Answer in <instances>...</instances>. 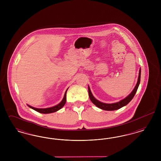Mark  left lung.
Returning a JSON list of instances; mask_svg holds the SVG:
<instances>
[{
  "label": "left lung",
  "mask_w": 161,
  "mask_h": 161,
  "mask_svg": "<svg viewBox=\"0 0 161 161\" xmlns=\"http://www.w3.org/2000/svg\"><path fill=\"white\" fill-rule=\"evenodd\" d=\"M141 70L140 68L139 72L138 81H137V83L136 84L135 88L133 89V90L131 91L130 94L127 97L124 98L123 100L119 101V102H116L115 103H111V104H107V103L101 102L100 101L97 100L93 97V95H92V92L91 91L90 87L88 86V92H89V96L90 100L97 107L100 108L102 110H110V111L115 110H118L121 107L126 106L127 104H128L130 103V101L133 99V98L134 97L135 93H136V91L138 90L139 85L140 84V80H141Z\"/></svg>",
  "instance_id": "8db88e82"
}]
</instances>
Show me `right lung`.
Segmentation results:
<instances>
[{"mask_svg": "<svg viewBox=\"0 0 161 161\" xmlns=\"http://www.w3.org/2000/svg\"><path fill=\"white\" fill-rule=\"evenodd\" d=\"M68 89V88L67 89V90L66 91V92L64 93V97H63V100H61V102L59 104H58L57 105L53 106V107L44 108H36V107H32V106L28 105V104H27V105H28V107H30L32 109L38 112L39 113H41V114H46L54 113V112H55L59 110L60 109H61V108L64 106V104H65V103L66 102V92H67Z\"/></svg>", "mask_w": 161, "mask_h": 161, "instance_id": "add662e5", "label": "right lung"}]
</instances>
